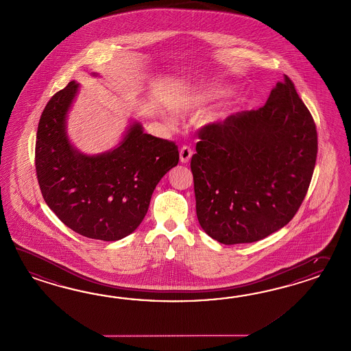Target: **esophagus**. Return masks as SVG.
Listing matches in <instances>:
<instances>
[{"label":"esophagus","mask_w":351,"mask_h":351,"mask_svg":"<svg viewBox=\"0 0 351 351\" xmlns=\"http://www.w3.org/2000/svg\"><path fill=\"white\" fill-rule=\"evenodd\" d=\"M192 154H193V152L191 150V147H189V146H182L180 152V162H184V164H186V162H189V159H191V156H192Z\"/></svg>","instance_id":"1"}]
</instances>
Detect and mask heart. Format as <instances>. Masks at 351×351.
Returning a JSON list of instances; mask_svg holds the SVG:
<instances>
[{"label":"heart","instance_id":"b5f03b06","mask_svg":"<svg viewBox=\"0 0 351 351\" xmlns=\"http://www.w3.org/2000/svg\"><path fill=\"white\" fill-rule=\"evenodd\" d=\"M234 90L229 85H216L207 89L196 91L192 95H189L187 99L183 100L180 104L182 112H196L202 110L210 106L211 103H215L217 100L229 98Z\"/></svg>","mask_w":351,"mask_h":351}]
</instances>
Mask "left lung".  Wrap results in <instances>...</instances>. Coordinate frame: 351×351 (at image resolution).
Wrapping results in <instances>:
<instances>
[{
  "label": "left lung",
  "instance_id": "1",
  "mask_svg": "<svg viewBox=\"0 0 351 351\" xmlns=\"http://www.w3.org/2000/svg\"><path fill=\"white\" fill-rule=\"evenodd\" d=\"M191 160L201 228L223 244L280 230L306 197L317 159L312 114L288 76L261 108L198 132Z\"/></svg>",
  "mask_w": 351,
  "mask_h": 351
}]
</instances>
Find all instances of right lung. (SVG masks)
I'll return each instance as SVG.
<instances>
[{
	"label": "right lung",
	"mask_w": 351,
	"mask_h": 351,
	"mask_svg": "<svg viewBox=\"0 0 351 351\" xmlns=\"http://www.w3.org/2000/svg\"><path fill=\"white\" fill-rule=\"evenodd\" d=\"M79 89V82H69L47 103L39 119L38 183L45 204L73 232L119 241L144 220L156 184L178 164V147L145 134L143 125L134 121L114 149L81 153L67 135V113Z\"/></svg>",
	"instance_id": "right-lung-1"
}]
</instances>
